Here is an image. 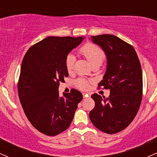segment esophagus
<instances>
[{"mask_svg":"<svg viewBox=\"0 0 157 157\" xmlns=\"http://www.w3.org/2000/svg\"><path fill=\"white\" fill-rule=\"evenodd\" d=\"M82 95H83V98H86V97H90V94L89 93H83Z\"/></svg>","mask_w":157,"mask_h":157,"instance_id":"1","label":"esophagus"}]
</instances>
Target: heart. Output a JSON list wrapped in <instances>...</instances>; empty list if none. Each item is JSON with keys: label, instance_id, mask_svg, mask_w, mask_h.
<instances>
[{"label": "heart", "instance_id": "b5f03b06", "mask_svg": "<svg viewBox=\"0 0 157 157\" xmlns=\"http://www.w3.org/2000/svg\"><path fill=\"white\" fill-rule=\"evenodd\" d=\"M80 52L83 55L86 59L89 62L91 66H101L104 60H105V53L99 46L94 44H86L80 49ZM74 64H75V57L72 55H68L66 57V70L68 72H71L73 70ZM77 85L81 89H86L88 87L87 81L83 79H80L77 81Z\"/></svg>", "mask_w": 157, "mask_h": 157}]
</instances>
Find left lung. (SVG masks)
Segmentation results:
<instances>
[{
	"label": "left lung",
	"mask_w": 157,
	"mask_h": 157,
	"mask_svg": "<svg viewBox=\"0 0 157 157\" xmlns=\"http://www.w3.org/2000/svg\"><path fill=\"white\" fill-rule=\"evenodd\" d=\"M107 57V68L99 87L110 90L109 98L91 95L95 106L89 113L93 125L102 132L113 134L128 127L140 109L142 97V73L132 46L117 36H91Z\"/></svg>",
	"instance_id": "1"
}]
</instances>
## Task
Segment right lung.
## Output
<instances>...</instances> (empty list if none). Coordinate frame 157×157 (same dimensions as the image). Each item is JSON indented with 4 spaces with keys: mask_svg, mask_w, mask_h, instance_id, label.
Wrapping results in <instances>:
<instances>
[{
    "mask_svg": "<svg viewBox=\"0 0 157 157\" xmlns=\"http://www.w3.org/2000/svg\"><path fill=\"white\" fill-rule=\"evenodd\" d=\"M85 37H48L31 46L21 64L17 90L26 117L40 132L56 136L69 127L82 94L72 89L59 95L68 76L66 57Z\"/></svg>",
    "mask_w": 157,
    "mask_h": 157,
    "instance_id": "1",
    "label": "right lung"
}]
</instances>
